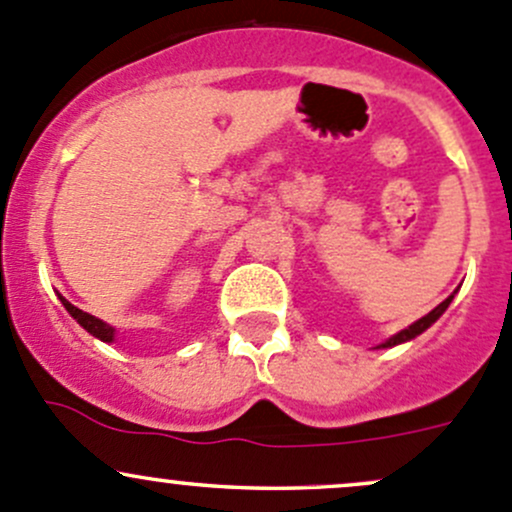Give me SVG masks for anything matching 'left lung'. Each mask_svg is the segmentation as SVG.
Here are the masks:
<instances>
[{
  "label": "left lung",
  "mask_w": 512,
  "mask_h": 512,
  "mask_svg": "<svg viewBox=\"0 0 512 512\" xmlns=\"http://www.w3.org/2000/svg\"><path fill=\"white\" fill-rule=\"evenodd\" d=\"M451 299H454V294H451V297H446L444 301H441V304L437 306V309H432V311H429L427 316H422V319H419V321H414L412 326L402 328L400 333H395V336H392V338H387V341H385V343H380L378 348H392V346H400V343H405V341H412V338H417L419 333H422V331H427V328L432 326L434 321H437L439 316L444 314L446 309H449Z\"/></svg>",
  "instance_id": "8db88e82"
}]
</instances>
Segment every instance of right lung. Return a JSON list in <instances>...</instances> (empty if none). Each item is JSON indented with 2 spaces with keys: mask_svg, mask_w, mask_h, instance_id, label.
Instances as JSON below:
<instances>
[{
  "mask_svg": "<svg viewBox=\"0 0 512 512\" xmlns=\"http://www.w3.org/2000/svg\"><path fill=\"white\" fill-rule=\"evenodd\" d=\"M61 304L66 306L68 314H71L73 319L78 321V324L85 328V331L93 333L95 338H100V341H105V343H112V341H115V328H112L110 324H105V321H100V319H95V316L85 314V311H80L78 306H73L71 301L63 299V297H61Z\"/></svg>",
  "mask_w": 512,
  "mask_h": 512,
  "instance_id": "obj_1",
  "label": "right lung"
}]
</instances>
